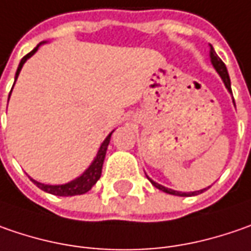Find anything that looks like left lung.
I'll return each mask as SVG.
<instances>
[{
    "label": "left lung",
    "mask_w": 251,
    "mask_h": 251,
    "mask_svg": "<svg viewBox=\"0 0 251 251\" xmlns=\"http://www.w3.org/2000/svg\"><path fill=\"white\" fill-rule=\"evenodd\" d=\"M209 56H211V63H212V66L215 67V70L218 71V74H219V75H221V78L224 80L225 87L227 88V91H229V93H232V88H230V78H229V74H227V70H226V66H225L224 61L219 59V56L216 54V51L213 50L212 46H211V50H209ZM147 178H149V177H147ZM149 180H150V178H149ZM150 182H151V184H153L156 188H158L160 191H164V192L171 194V195H178V197L198 195V194H201V192H203V191L206 190V188H203V190L194 191V192H180V191H174V190H170V188H166V187L160 185V184H157V182H154L153 180H150Z\"/></svg>",
    "instance_id": "obj_1"
}]
</instances>
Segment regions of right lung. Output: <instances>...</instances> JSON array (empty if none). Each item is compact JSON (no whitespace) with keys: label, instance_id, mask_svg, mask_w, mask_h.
Listing matches in <instances>:
<instances>
[{"label":"right lung","instance_id":"obj_1","mask_svg":"<svg viewBox=\"0 0 251 251\" xmlns=\"http://www.w3.org/2000/svg\"><path fill=\"white\" fill-rule=\"evenodd\" d=\"M42 43H45V42H42ZM42 43H39L38 46L32 50L30 53H27L25 57H22V60H21L19 66H18L17 74H15V81H17L18 75H19V73H21L22 66L25 64V61L36 53V50L39 49V46H40ZM14 84H15V82H14ZM11 91H12V90H11ZM9 95H11V94H9ZM8 100H9V98H8ZM112 132H114V130H112ZM112 132H111V133L106 136V139H105L104 142H102V145L100 147V150H98L97 156L94 158V161L91 163V166L85 170L80 177H77L75 180L70 181V182H67V184H61V185H49V184L38 182V181L32 180V178H30V180L33 181L40 190L46 191V192L53 194V195H59V197H73V195H81V194L88 192V191L93 188V185H95V182L100 180V177H101L102 164H104L106 149H108V145H109V140H111Z\"/></svg>","mask_w":251,"mask_h":251}]
</instances>
